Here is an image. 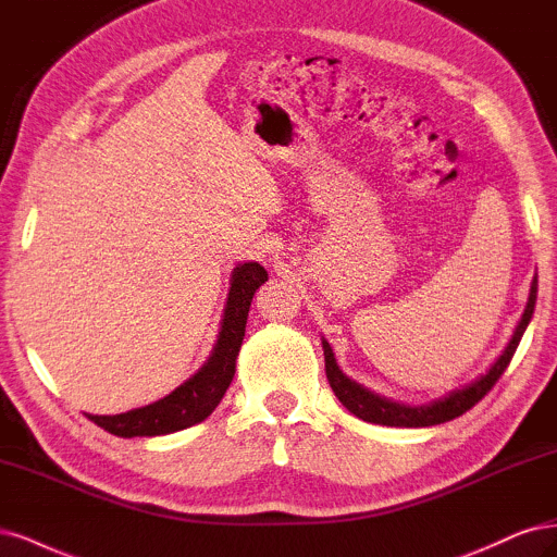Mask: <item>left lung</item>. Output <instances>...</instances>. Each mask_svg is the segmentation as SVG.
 <instances>
[{
	"label": "left lung",
	"mask_w": 557,
	"mask_h": 557,
	"mask_svg": "<svg viewBox=\"0 0 557 557\" xmlns=\"http://www.w3.org/2000/svg\"><path fill=\"white\" fill-rule=\"evenodd\" d=\"M534 302H536V277L532 280L525 312H523V317H520L518 326H516V331L509 339V345L505 347V351L499 354L497 361L488 368V372L481 374L479 380H474L472 384L446 393V396H442L433 403H428V405L409 407V405H403V403H393L388 398L376 396V393L368 391L366 386L356 384L354 380H349V376L343 370L337 368L331 345L326 343V339H321V345H324L329 384L337 396V400L343 403L354 417L363 419L368 423L391 425V428H428V425L446 423V421H451L456 417H462L468 409H472L495 386V382L499 380L502 372L507 370V366L511 363V358L516 354L520 337H523V333L530 324L532 312H534Z\"/></svg>",
	"instance_id": "1"
}]
</instances>
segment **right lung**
<instances>
[{"instance_id":"1","label":"right lung","mask_w":557,"mask_h":557,"mask_svg":"<svg viewBox=\"0 0 557 557\" xmlns=\"http://www.w3.org/2000/svg\"><path fill=\"white\" fill-rule=\"evenodd\" d=\"M268 280L261 263H238L231 273V289L224 308L218 343L199 372H194L185 384L177 386L166 398L138 407L115 417H92L99 428L117 437H157L201 423L220 405L236 374V358L245 337L247 312L255 292Z\"/></svg>"}]
</instances>
